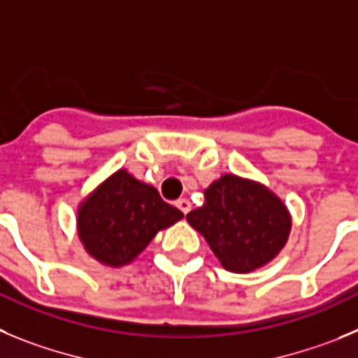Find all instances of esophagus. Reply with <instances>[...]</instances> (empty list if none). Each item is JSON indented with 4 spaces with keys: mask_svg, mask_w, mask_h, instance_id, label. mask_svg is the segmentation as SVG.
<instances>
[{
    "mask_svg": "<svg viewBox=\"0 0 358 358\" xmlns=\"http://www.w3.org/2000/svg\"><path fill=\"white\" fill-rule=\"evenodd\" d=\"M175 205L180 208V212H183V214H189V210H191V201H189V199H185V198L178 199Z\"/></svg>",
    "mask_w": 358,
    "mask_h": 358,
    "instance_id": "obj_1",
    "label": "esophagus"
}]
</instances>
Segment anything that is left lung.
I'll use <instances>...</instances> for the list:
<instances>
[{
  "instance_id": "left-lung-1",
  "label": "left lung",
  "mask_w": 358,
  "mask_h": 358,
  "mask_svg": "<svg viewBox=\"0 0 358 358\" xmlns=\"http://www.w3.org/2000/svg\"><path fill=\"white\" fill-rule=\"evenodd\" d=\"M187 221L207 239L224 269L250 273L275 259L291 231L287 208L266 187L224 175L205 191Z\"/></svg>"
}]
</instances>
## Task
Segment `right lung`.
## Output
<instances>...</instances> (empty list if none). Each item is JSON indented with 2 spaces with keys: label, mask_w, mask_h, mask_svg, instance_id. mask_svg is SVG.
Wrapping results in <instances>:
<instances>
[{
  "label": "right lung",
  "mask_w": 358,
  "mask_h": 358,
  "mask_svg": "<svg viewBox=\"0 0 358 358\" xmlns=\"http://www.w3.org/2000/svg\"><path fill=\"white\" fill-rule=\"evenodd\" d=\"M182 217V212L164 201L155 187L119 169L82 203L78 234L96 260L124 266L151 243L157 231Z\"/></svg>",
  "instance_id": "add662e5"
}]
</instances>
